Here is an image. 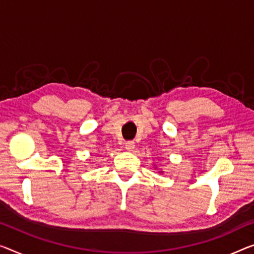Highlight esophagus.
<instances>
[{"instance_id": "obj_1", "label": "esophagus", "mask_w": 254, "mask_h": 254, "mask_svg": "<svg viewBox=\"0 0 254 254\" xmlns=\"http://www.w3.org/2000/svg\"><path fill=\"white\" fill-rule=\"evenodd\" d=\"M124 146H126V149H127V150H133L135 145H134V142L132 141V140H128V141H126Z\"/></svg>"}]
</instances>
